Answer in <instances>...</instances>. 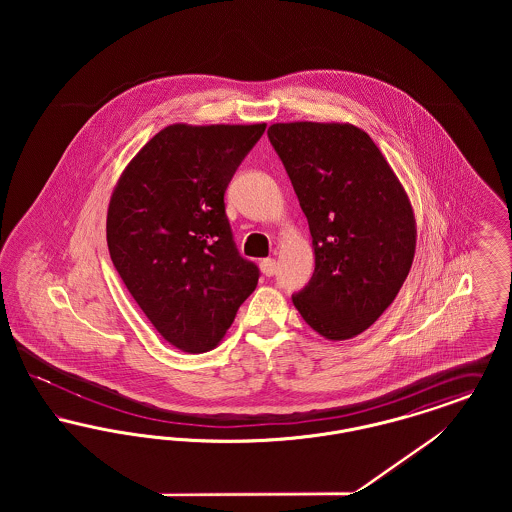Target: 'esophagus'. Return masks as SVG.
<instances>
[{"mask_svg":"<svg viewBox=\"0 0 512 512\" xmlns=\"http://www.w3.org/2000/svg\"><path fill=\"white\" fill-rule=\"evenodd\" d=\"M261 272L265 276H274L276 274V261L274 259H263L261 261Z\"/></svg>","mask_w":512,"mask_h":512,"instance_id":"34e87169","label":"esophagus"}]
</instances>
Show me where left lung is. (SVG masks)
<instances>
[{"instance_id":"8db88e82","label":"left lung","mask_w":512,"mask_h":512,"mask_svg":"<svg viewBox=\"0 0 512 512\" xmlns=\"http://www.w3.org/2000/svg\"><path fill=\"white\" fill-rule=\"evenodd\" d=\"M267 134L313 236L315 272L293 305L322 338L351 340L390 307L411 270V199L372 138L349 122H276Z\"/></svg>"}]
</instances>
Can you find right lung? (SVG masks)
<instances>
[{
	"label": "right lung",
	"instance_id": "right-lung-1",
	"mask_svg": "<svg viewBox=\"0 0 512 512\" xmlns=\"http://www.w3.org/2000/svg\"><path fill=\"white\" fill-rule=\"evenodd\" d=\"M267 124L176 122L126 165L107 209V245L155 330L184 353L219 345L259 282L240 257L224 192Z\"/></svg>",
	"mask_w": 512,
	"mask_h": 512
}]
</instances>
